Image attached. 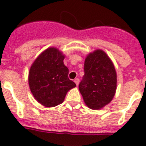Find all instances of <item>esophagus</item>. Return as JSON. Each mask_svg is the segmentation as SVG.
<instances>
[{
	"mask_svg": "<svg viewBox=\"0 0 146 146\" xmlns=\"http://www.w3.org/2000/svg\"><path fill=\"white\" fill-rule=\"evenodd\" d=\"M74 82L76 83V84L78 86V84H79V79H78V78H76V79L74 80Z\"/></svg>",
	"mask_w": 146,
	"mask_h": 146,
	"instance_id": "esophagus-1",
	"label": "esophagus"
}]
</instances>
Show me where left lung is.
<instances>
[{"label":"left lung","instance_id":"left-lung-1","mask_svg":"<svg viewBox=\"0 0 146 146\" xmlns=\"http://www.w3.org/2000/svg\"><path fill=\"white\" fill-rule=\"evenodd\" d=\"M116 83L115 68L106 52L98 49L87 55L78 88L89 108L99 110L108 104L115 95Z\"/></svg>","mask_w":146,"mask_h":146}]
</instances>
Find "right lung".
<instances>
[{
  "label": "right lung",
  "instance_id": "add662e5",
  "mask_svg": "<svg viewBox=\"0 0 146 146\" xmlns=\"http://www.w3.org/2000/svg\"><path fill=\"white\" fill-rule=\"evenodd\" d=\"M65 55L54 47L42 52L31 65L28 76L30 89L35 99L45 107L61 104L67 92L76 85L68 78L64 65Z\"/></svg>",
  "mask_w": 146,
  "mask_h": 146
}]
</instances>
